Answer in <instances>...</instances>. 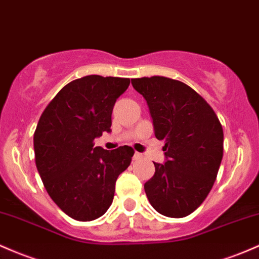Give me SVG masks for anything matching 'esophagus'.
I'll list each match as a JSON object with an SVG mask.
<instances>
[{"mask_svg":"<svg viewBox=\"0 0 259 259\" xmlns=\"http://www.w3.org/2000/svg\"><path fill=\"white\" fill-rule=\"evenodd\" d=\"M141 158H143V153H140V152H135L134 156H133V160L134 161H139V160H141Z\"/></svg>","mask_w":259,"mask_h":259,"instance_id":"esophagus-1","label":"esophagus"}]
</instances>
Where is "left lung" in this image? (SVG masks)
<instances>
[{
  "label": "left lung",
  "mask_w": 259,
  "mask_h": 259,
  "mask_svg": "<svg viewBox=\"0 0 259 259\" xmlns=\"http://www.w3.org/2000/svg\"><path fill=\"white\" fill-rule=\"evenodd\" d=\"M146 101L155 136L164 141V163L144 188L156 211L184 218L205 200L223 160L224 133L212 108L177 79L152 76L132 79Z\"/></svg>",
  "instance_id": "obj_1"
}]
</instances>
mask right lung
<instances>
[{
	"instance_id": "right-lung-1",
	"label": "right lung",
	"mask_w": 259,
	"mask_h": 259,
	"mask_svg": "<svg viewBox=\"0 0 259 259\" xmlns=\"http://www.w3.org/2000/svg\"><path fill=\"white\" fill-rule=\"evenodd\" d=\"M129 78L84 76L67 83L48 104L34 133L35 164L50 198L78 221L101 218L114 198L115 182L134 150L108 151L93 144L112 126L116 99Z\"/></svg>"
}]
</instances>
